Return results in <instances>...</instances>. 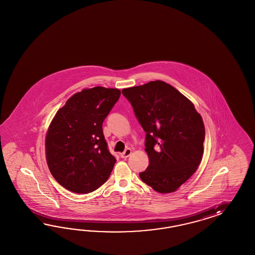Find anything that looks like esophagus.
I'll use <instances>...</instances> for the list:
<instances>
[{
    "instance_id": "obj_1",
    "label": "esophagus",
    "mask_w": 255,
    "mask_h": 255,
    "mask_svg": "<svg viewBox=\"0 0 255 255\" xmlns=\"http://www.w3.org/2000/svg\"><path fill=\"white\" fill-rule=\"evenodd\" d=\"M131 148H126V149L124 150V152L121 154V157H122V158H124V159H126V158H128V157L131 155Z\"/></svg>"
}]
</instances>
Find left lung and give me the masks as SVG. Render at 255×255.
Returning a JSON list of instances; mask_svg holds the SVG:
<instances>
[{"instance_id":"8db88e82","label":"left lung","mask_w":255,"mask_h":255,"mask_svg":"<svg viewBox=\"0 0 255 255\" xmlns=\"http://www.w3.org/2000/svg\"><path fill=\"white\" fill-rule=\"evenodd\" d=\"M124 96L146 131L149 164L139 173L157 193H174L193 175L204 153L205 126L194 105L162 80L126 88Z\"/></svg>"}]
</instances>
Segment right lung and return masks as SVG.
Instances as JSON below:
<instances>
[{
	"label": "right lung",
	"instance_id": "obj_1",
	"mask_svg": "<svg viewBox=\"0 0 255 255\" xmlns=\"http://www.w3.org/2000/svg\"><path fill=\"white\" fill-rule=\"evenodd\" d=\"M120 96L119 89H84L57 111L46 131V158L51 175L65 189L92 193L109 178L117 160L102 125Z\"/></svg>",
	"mask_w": 255,
	"mask_h": 255
}]
</instances>
